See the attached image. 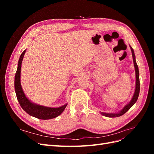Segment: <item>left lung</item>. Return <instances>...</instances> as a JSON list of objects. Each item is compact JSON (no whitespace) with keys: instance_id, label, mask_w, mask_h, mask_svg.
I'll return each instance as SVG.
<instances>
[{"instance_id":"8db88e82","label":"left lung","mask_w":154,"mask_h":154,"mask_svg":"<svg viewBox=\"0 0 154 154\" xmlns=\"http://www.w3.org/2000/svg\"><path fill=\"white\" fill-rule=\"evenodd\" d=\"M130 49H131L132 51V58H133V61H134V66L135 68V72H136V88H135V91H134V94L132 97L131 100L129 102L128 104L126 105L122 110H120L119 112L117 113H106V112H100V113L104 116H106V117H109V118H116V117H119V116H121L123 115L125 113L127 112L131 108V107L136 103V102L137 101L138 99V96L139 94V90H140V82H139V69L138 66L136 63V57H135V54H134V49L130 45Z\"/></svg>"}]
</instances>
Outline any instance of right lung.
Wrapping results in <instances>:
<instances>
[{"mask_svg": "<svg viewBox=\"0 0 154 154\" xmlns=\"http://www.w3.org/2000/svg\"><path fill=\"white\" fill-rule=\"evenodd\" d=\"M26 49L21 54L18 62L17 70L15 76V90L17 100L20 105L25 112L32 117L40 119H50L58 117L66 109L67 103L59 107H48L40 105L32 102L27 98L21 86L20 72L23 58H24Z\"/></svg>", "mask_w": 154, "mask_h": 154, "instance_id": "add662e5", "label": "right lung"}]
</instances>
